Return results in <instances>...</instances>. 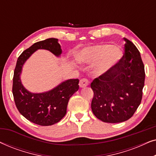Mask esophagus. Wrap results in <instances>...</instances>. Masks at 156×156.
<instances>
[{"label": "esophagus", "instance_id": "34e87169", "mask_svg": "<svg viewBox=\"0 0 156 156\" xmlns=\"http://www.w3.org/2000/svg\"><path fill=\"white\" fill-rule=\"evenodd\" d=\"M89 84V81L87 79H82L80 81V87L81 88H84V87H87Z\"/></svg>", "mask_w": 156, "mask_h": 156}]
</instances>
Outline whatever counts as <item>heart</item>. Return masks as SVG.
<instances>
[{"label": "heart", "instance_id": "heart-1", "mask_svg": "<svg viewBox=\"0 0 156 156\" xmlns=\"http://www.w3.org/2000/svg\"><path fill=\"white\" fill-rule=\"evenodd\" d=\"M122 56V50L119 47L112 44H100L82 50L76 55V59L79 62L82 64L91 63L103 59L101 65L98 69L99 72H102L118 62Z\"/></svg>", "mask_w": 156, "mask_h": 156}]
</instances>
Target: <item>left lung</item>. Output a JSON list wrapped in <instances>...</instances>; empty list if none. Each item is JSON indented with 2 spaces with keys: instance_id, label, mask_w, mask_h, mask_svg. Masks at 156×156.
<instances>
[{
  "instance_id": "8db88e82",
  "label": "left lung",
  "mask_w": 156,
  "mask_h": 156,
  "mask_svg": "<svg viewBox=\"0 0 156 156\" xmlns=\"http://www.w3.org/2000/svg\"><path fill=\"white\" fill-rule=\"evenodd\" d=\"M124 54L119 62L91 83V110L106 123H120L134 114L141 102L144 65L133 42L123 38Z\"/></svg>"
}]
</instances>
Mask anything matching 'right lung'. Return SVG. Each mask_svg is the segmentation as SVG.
I'll return each mask as SVG.
<instances>
[{"label": "right lung", "instance_id": "1", "mask_svg": "<svg viewBox=\"0 0 156 156\" xmlns=\"http://www.w3.org/2000/svg\"><path fill=\"white\" fill-rule=\"evenodd\" d=\"M40 49L49 50L57 57L62 54L61 46L56 38L35 42L23 51L15 68L12 94L17 108L25 119L40 126H51L65 116L70 97L79 89V80H66L46 92L32 93L27 91L21 83L22 68L27 59Z\"/></svg>", "mask_w": 156, "mask_h": 156}]
</instances>
